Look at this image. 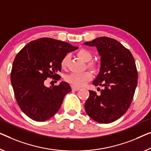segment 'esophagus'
Instances as JSON below:
<instances>
[{
    "label": "esophagus",
    "mask_w": 151,
    "mask_h": 151,
    "mask_svg": "<svg viewBox=\"0 0 151 151\" xmlns=\"http://www.w3.org/2000/svg\"><path fill=\"white\" fill-rule=\"evenodd\" d=\"M72 89H73V91H78V90L80 89V87H76V86H72Z\"/></svg>",
    "instance_id": "obj_1"
}]
</instances>
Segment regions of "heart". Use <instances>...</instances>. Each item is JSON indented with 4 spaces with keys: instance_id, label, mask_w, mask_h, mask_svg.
Wrapping results in <instances>:
<instances>
[{
    "instance_id": "1",
    "label": "heart",
    "mask_w": 151,
    "mask_h": 151,
    "mask_svg": "<svg viewBox=\"0 0 151 151\" xmlns=\"http://www.w3.org/2000/svg\"><path fill=\"white\" fill-rule=\"evenodd\" d=\"M77 55L83 61L88 62L92 59V54L86 49H81L77 52ZM70 59V55L66 54L64 56L61 61V66L62 68H66L68 66V62ZM88 67L93 70H96L98 68V65L95 62L88 63ZM92 78V74L89 71L83 72L81 73H71L66 76L67 82L70 83L74 86L82 87L89 81Z\"/></svg>"
}]
</instances>
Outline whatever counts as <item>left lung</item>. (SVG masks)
<instances>
[{"label":"left lung","instance_id":"8db88e82","mask_svg":"<svg viewBox=\"0 0 151 151\" xmlns=\"http://www.w3.org/2000/svg\"><path fill=\"white\" fill-rule=\"evenodd\" d=\"M84 45L97 48L100 68L93 85L104 87L99 95L89 90L85 111L96 122L112 123L125 113L133 100L138 84L134 58L129 49L111 38L98 37Z\"/></svg>","mask_w":151,"mask_h":151}]
</instances>
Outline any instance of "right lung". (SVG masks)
<instances>
[{
    "mask_svg": "<svg viewBox=\"0 0 151 151\" xmlns=\"http://www.w3.org/2000/svg\"><path fill=\"white\" fill-rule=\"evenodd\" d=\"M77 49L62 40L41 38L29 42L15 56L11 82L18 105L29 118L45 121L59 111L70 86L62 81L47 87L44 83L48 77L60 79L62 59Z\"/></svg>",
    "mask_w": 151,
    "mask_h": 151,
    "instance_id": "add662e5",
    "label": "right lung"
}]
</instances>
